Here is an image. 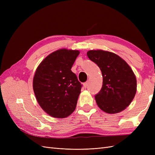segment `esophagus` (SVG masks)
<instances>
[{
  "label": "esophagus",
  "instance_id": "34e87169",
  "mask_svg": "<svg viewBox=\"0 0 155 155\" xmlns=\"http://www.w3.org/2000/svg\"><path fill=\"white\" fill-rule=\"evenodd\" d=\"M88 81H87V82H85V83L83 84V86H84V87L85 88H87V86H88Z\"/></svg>",
  "mask_w": 155,
  "mask_h": 155
}]
</instances>
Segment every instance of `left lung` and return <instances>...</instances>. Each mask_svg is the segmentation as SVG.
<instances>
[{"instance_id":"obj_1","label":"left lung","mask_w":155,"mask_h":155,"mask_svg":"<svg viewBox=\"0 0 155 155\" xmlns=\"http://www.w3.org/2000/svg\"><path fill=\"white\" fill-rule=\"evenodd\" d=\"M87 56L100 67L103 85L95 96L97 106L108 114L123 111L134 99L137 78L129 65L117 54L102 50L87 51Z\"/></svg>"}]
</instances>
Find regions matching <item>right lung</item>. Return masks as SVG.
<instances>
[{"instance_id":"right-lung-1","label":"right lung","mask_w":155,"mask_h":155,"mask_svg":"<svg viewBox=\"0 0 155 155\" xmlns=\"http://www.w3.org/2000/svg\"><path fill=\"white\" fill-rule=\"evenodd\" d=\"M79 53L77 50H58L46 56L35 70L33 88L36 100L54 118H66L76 109L81 85L71 68Z\"/></svg>"}]
</instances>
